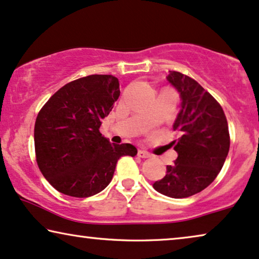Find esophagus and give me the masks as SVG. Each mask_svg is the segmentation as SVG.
I'll return each mask as SVG.
<instances>
[{"label": "esophagus", "mask_w": 259, "mask_h": 259, "mask_svg": "<svg viewBox=\"0 0 259 259\" xmlns=\"http://www.w3.org/2000/svg\"><path fill=\"white\" fill-rule=\"evenodd\" d=\"M137 156H138V157H140V158H149L151 155L149 154L148 151H145V150H138Z\"/></svg>", "instance_id": "esophagus-1"}]
</instances>
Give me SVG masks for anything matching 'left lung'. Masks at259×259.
<instances>
[{
    "instance_id": "left-lung-1",
    "label": "left lung",
    "mask_w": 259,
    "mask_h": 259,
    "mask_svg": "<svg viewBox=\"0 0 259 259\" xmlns=\"http://www.w3.org/2000/svg\"><path fill=\"white\" fill-rule=\"evenodd\" d=\"M166 79L180 93L182 103L172 129L178 157L156 181V191L172 198L198 194L212 183L223 167L230 148L228 121L221 104L194 78L169 71Z\"/></svg>"
}]
</instances>
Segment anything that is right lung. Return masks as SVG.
I'll list each match as a JSON object with an SVG mask.
<instances>
[{
	"instance_id": "1",
	"label": "right lung",
	"mask_w": 259,
	"mask_h": 259,
	"mask_svg": "<svg viewBox=\"0 0 259 259\" xmlns=\"http://www.w3.org/2000/svg\"><path fill=\"white\" fill-rule=\"evenodd\" d=\"M118 78L89 75L53 95L35 122L36 162L62 194L84 198L101 192L122 156H136L133 144H111L100 126L119 97Z\"/></svg>"
}]
</instances>
